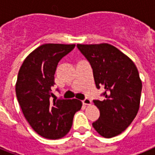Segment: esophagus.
I'll return each mask as SVG.
<instances>
[{
    "mask_svg": "<svg viewBox=\"0 0 155 155\" xmlns=\"http://www.w3.org/2000/svg\"><path fill=\"white\" fill-rule=\"evenodd\" d=\"M82 104H83L84 105H91V99H84L83 101H82Z\"/></svg>",
    "mask_w": 155,
    "mask_h": 155,
    "instance_id": "34e87169",
    "label": "esophagus"
}]
</instances>
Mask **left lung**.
Instances as JSON below:
<instances>
[{
	"label": "left lung",
	"mask_w": 155,
	"mask_h": 155,
	"mask_svg": "<svg viewBox=\"0 0 155 155\" xmlns=\"http://www.w3.org/2000/svg\"><path fill=\"white\" fill-rule=\"evenodd\" d=\"M77 46L93 69L96 87L105 90L104 100H94L100 116L92 125L104 137L117 136L138 112L142 88L138 70L129 56L111 44Z\"/></svg>",
	"instance_id": "8db88e82"
}]
</instances>
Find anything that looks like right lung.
Wrapping results in <instances>:
<instances>
[{
  "label": "right lung",
  "mask_w": 155,
  "mask_h": 155,
  "mask_svg": "<svg viewBox=\"0 0 155 155\" xmlns=\"http://www.w3.org/2000/svg\"><path fill=\"white\" fill-rule=\"evenodd\" d=\"M75 44H45L29 54L19 69L15 91L25 118L44 138L59 139L71 129L74 114L82 103L76 99H55L51 87L59 61Z\"/></svg>",
  "instance_id": "right-lung-1"
}]
</instances>
